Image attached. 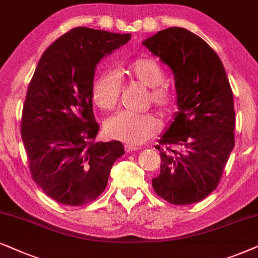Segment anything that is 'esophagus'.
Returning <instances> with one entry per match:
<instances>
[{"instance_id":"esophagus-1","label":"esophagus","mask_w":258,"mask_h":258,"mask_svg":"<svg viewBox=\"0 0 258 258\" xmlns=\"http://www.w3.org/2000/svg\"><path fill=\"white\" fill-rule=\"evenodd\" d=\"M139 147L138 146H135V145H125V151L126 152H135V151H138Z\"/></svg>"}]
</instances>
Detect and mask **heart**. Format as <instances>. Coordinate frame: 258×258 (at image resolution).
Returning <instances> with one entry per match:
<instances>
[{"label":"heart","instance_id":"heart-1","mask_svg":"<svg viewBox=\"0 0 258 258\" xmlns=\"http://www.w3.org/2000/svg\"><path fill=\"white\" fill-rule=\"evenodd\" d=\"M133 82L149 88L145 99L146 105L152 104L163 113L170 112L176 104L173 89L165 84L163 67L151 57H138L125 70ZM94 104L104 111H112L119 104L120 82L112 72L102 73L92 87ZM105 132L109 138L130 144H142L159 132L160 121L152 113L132 114L120 112L105 122Z\"/></svg>","mask_w":258,"mask_h":258}]
</instances>
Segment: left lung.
I'll return each mask as SVG.
<instances>
[{"label":"left lung","mask_w":258,"mask_h":258,"mask_svg":"<svg viewBox=\"0 0 258 258\" xmlns=\"http://www.w3.org/2000/svg\"><path fill=\"white\" fill-rule=\"evenodd\" d=\"M143 44L172 70L179 109L156 147L161 163L152 186L173 205L197 203L218 186L235 146L231 86L216 51L186 29L160 30Z\"/></svg>","instance_id":"obj_1"}]
</instances>
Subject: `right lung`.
Returning a JSON list of instances; mask_svg holds the SVG:
<instances>
[{
	"label": "right lung",
	"instance_id": "right-lung-1",
	"mask_svg": "<svg viewBox=\"0 0 258 258\" xmlns=\"http://www.w3.org/2000/svg\"><path fill=\"white\" fill-rule=\"evenodd\" d=\"M131 34L71 29L44 50L23 104L21 136L33 180L57 203L79 207L102 192L121 157L118 140L97 143L92 87L102 57Z\"/></svg>",
	"mask_w": 258,
	"mask_h": 258
}]
</instances>
